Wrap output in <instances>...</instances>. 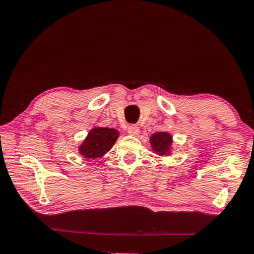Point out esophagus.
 Masks as SVG:
<instances>
[{
	"instance_id": "esophagus-1",
	"label": "esophagus",
	"mask_w": 254,
	"mask_h": 254,
	"mask_svg": "<svg viewBox=\"0 0 254 254\" xmlns=\"http://www.w3.org/2000/svg\"><path fill=\"white\" fill-rule=\"evenodd\" d=\"M127 133L131 135H138L140 133V128L136 126H130L127 127Z\"/></svg>"
}]
</instances>
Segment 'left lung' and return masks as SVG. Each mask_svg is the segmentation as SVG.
Masks as SVG:
<instances>
[{
	"label": "left lung",
	"instance_id": "obj_1",
	"mask_svg": "<svg viewBox=\"0 0 254 254\" xmlns=\"http://www.w3.org/2000/svg\"><path fill=\"white\" fill-rule=\"evenodd\" d=\"M173 135L166 131L155 132L149 138L152 152L160 157H167L173 154Z\"/></svg>",
	"mask_w": 254,
	"mask_h": 254
}]
</instances>
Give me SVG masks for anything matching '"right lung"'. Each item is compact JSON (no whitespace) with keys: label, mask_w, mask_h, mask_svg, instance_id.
I'll return each mask as SVG.
<instances>
[{"label":"right lung","mask_w":254,"mask_h":254,"mask_svg":"<svg viewBox=\"0 0 254 254\" xmlns=\"http://www.w3.org/2000/svg\"><path fill=\"white\" fill-rule=\"evenodd\" d=\"M119 136L120 132L114 127H94L78 146L79 154L87 160L100 158L111 150Z\"/></svg>","instance_id":"right-lung-1"}]
</instances>
